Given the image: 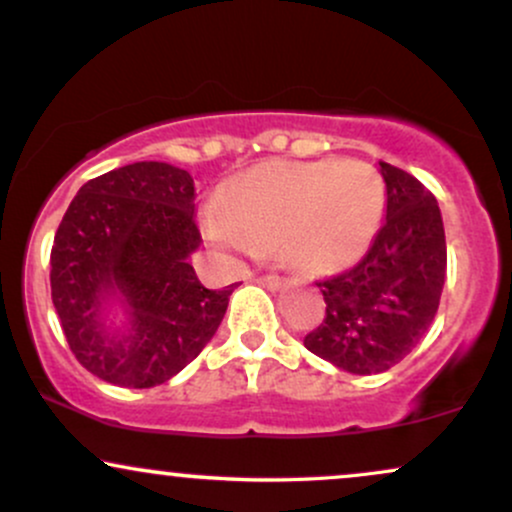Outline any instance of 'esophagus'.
<instances>
[{
	"label": "esophagus",
	"mask_w": 512,
	"mask_h": 512,
	"mask_svg": "<svg viewBox=\"0 0 512 512\" xmlns=\"http://www.w3.org/2000/svg\"><path fill=\"white\" fill-rule=\"evenodd\" d=\"M260 284H262V286H267L269 291H279L281 286H284V279H281V276H274V274H269V276H262V279H260Z\"/></svg>",
	"instance_id": "1"
}]
</instances>
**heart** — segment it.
<instances>
[{
  "label": "heart",
  "instance_id": "b5f03b06",
  "mask_svg": "<svg viewBox=\"0 0 512 512\" xmlns=\"http://www.w3.org/2000/svg\"><path fill=\"white\" fill-rule=\"evenodd\" d=\"M385 214V182L361 161H269L233 175L204 214L226 260L274 248L298 272L339 274L366 255Z\"/></svg>",
  "mask_w": 512,
  "mask_h": 512
}]
</instances>
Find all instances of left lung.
Segmentation results:
<instances>
[{
  "instance_id": "obj_1",
  "label": "left lung",
  "mask_w": 512,
  "mask_h": 512,
  "mask_svg": "<svg viewBox=\"0 0 512 512\" xmlns=\"http://www.w3.org/2000/svg\"><path fill=\"white\" fill-rule=\"evenodd\" d=\"M385 221L361 262L320 281L327 315L305 349L354 375L390 370L424 339L448 272L436 197L407 170L378 161Z\"/></svg>"
}]
</instances>
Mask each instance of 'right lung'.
Returning a JSON list of instances; mask_svg holds the SVG:
<instances>
[{
	"label": "right lung",
	"instance_id": "1",
	"mask_svg": "<svg viewBox=\"0 0 512 512\" xmlns=\"http://www.w3.org/2000/svg\"><path fill=\"white\" fill-rule=\"evenodd\" d=\"M199 243L187 170L139 161L76 192L55 233L50 289L69 349L88 373L154 387L211 342L236 284L204 289L190 264Z\"/></svg>",
	"mask_w": 512,
	"mask_h": 512
}]
</instances>
